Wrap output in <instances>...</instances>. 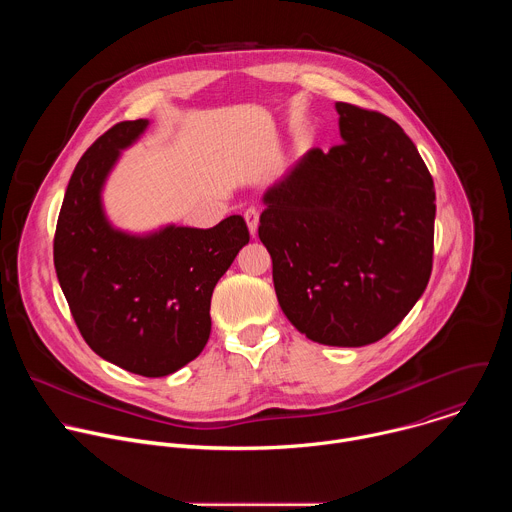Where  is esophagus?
I'll return each instance as SVG.
<instances>
[{
    "label": "esophagus",
    "instance_id": "esophagus-1",
    "mask_svg": "<svg viewBox=\"0 0 512 512\" xmlns=\"http://www.w3.org/2000/svg\"><path fill=\"white\" fill-rule=\"evenodd\" d=\"M245 223H247V227H249V233L255 237V233H257V227H259V210L257 208H247L245 210Z\"/></svg>",
    "mask_w": 512,
    "mask_h": 512
}]
</instances>
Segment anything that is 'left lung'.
Returning a JSON list of instances; mask_svg holds the SVG:
<instances>
[{"mask_svg":"<svg viewBox=\"0 0 512 512\" xmlns=\"http://www.w3.org/2000/svg\"><path fill=\"white\" fill-rule=\"evenodd\" d=\"M344 143L312 148L263 194L259 239L277 302L328 346L387 336L433 265L435 190L415 143L387 115L336 103Z\"/></svg>","mask_w":512,"mask_h":512,"instance_id":"8db88e82","label":"left lung"}]
</instances>
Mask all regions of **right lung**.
<instances>
[{"label":"right lung","mask_w":512,"mask_h":512,"mask_svg":"<svg viewBox=\"0 0 512 512\" xmlns=\"http://www.w3.org/2000/svg\"><path fill=\"white\" fill-rule=\"evenodd\" d=\"M145 127L148 119L117 123L79 160L58 214L54 267L72 318L101 358L141 377H166L206 346L214 285L249 243V229L239 214L212 229H113L101 190Z\"/></svg>","instance_id":"add662e5"}]
</instances>
